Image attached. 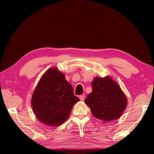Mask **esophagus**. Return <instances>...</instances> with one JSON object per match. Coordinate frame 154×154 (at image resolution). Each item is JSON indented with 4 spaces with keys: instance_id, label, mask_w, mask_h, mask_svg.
Returning <instances> with one entry per match:
<instances>
[{
    "instance_id": "34e87169",
    "label": "esophagus",
    "mask_w": 154,
    "mask_h": 154,
    "mask_svg": "<svg viewBox=\"0 0 154 154\" xmlns=\"http://www.w3.org/2000/svg\"><path fill=\"white\" fill-rule=\"evenodd\" d=\"M80 100H82V101H83V100H85V94H82V95H80Z\"/></svg>"
}]
</instances>
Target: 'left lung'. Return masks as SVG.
Instances as JSON below:
<instances>
[{
  "label": "left lung",
  "mask_w": 154,
  "mask_h": 154,
  "mask_svg": "<svg viewBox=\"0 0 154 154\" xmlns=\"http://www.w3.org/2000/svg\"><path fill=\"white\" fill-rule=\"evenodd\" d=\"M92 88L85 103L91 108L92 115L105 122L118 119L127 104V97L119 85L109 77H96Z\"/></svg>",
  "instance_id": "1"
}]
</instances>
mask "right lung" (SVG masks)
<instances>
[{
    "instance_id": "add662e5",
    "label": "right lung",
    "mask_w": 154,
    "mask_h": 154,
    "mask_svg": "<svg viewBox=\"0 0 154 154\" xmlns=\"http://www.w3.org/2000/svg\"><path fill=\"white\" fill-rule=\"evenodd\" d=\"M79 100L64 74L53 68L42 77L32 95L31 105L37 119L56 127L68 118L73 105Z\"/></svg>"
}]
</instances>
